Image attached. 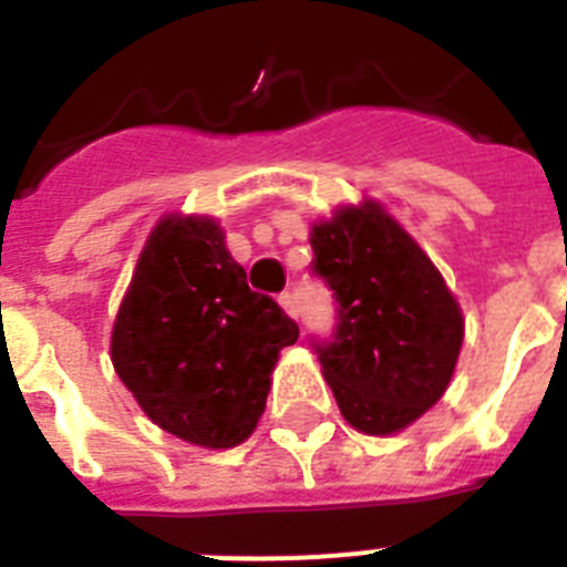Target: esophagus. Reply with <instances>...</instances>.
Returning <instances> with one entry per match:
<instances>
[{
    "label": "esophagus",
    "instance_id": "esophagus-1",
    "mask_svg": "<svg viewBox=\"0 0 567 567\" xmlns=\"http://www.w3.org/2000/svg\"><path fill=\"white\" fill-rule=\"evenodd\" d=\"M280 307L287 309L289 315H292V318H298V300H295V295L292 292H280Z\"/></svg>",
    "mask_w": 567,
    "mask_h": 567
}]
</instances>
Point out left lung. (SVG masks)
I'll use <instances>...</instances> for the list:
<instances>
[{
    "label": "left lung",
    "instance_id": "obj_1",
    "mask_svg": "<svg viewBox=\"0 0 567 567\" xmlns=\"http://www.w3.org/2000/svg\"><path fill=\"white\" fill-rule=\"evenodd\" d=\"M312 275L332 289L334 327L309 334L349 423L405 429L443 398L463 346V315L429 255L378 204L312 227Z\"/></svg>",
    "mask_w": 567,
    "mask_h": 567
}]
</instances>
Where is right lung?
<instances>
[{"instance_id":"right-lung-1","label":"right lung","mask_w":567,"mask_h":567,"mask_svg":"<svg viewBox=\"0 0 567 567\" xmlns=\"http://www.w3.org/2000/svg\"><path fill=\"white\" fill-rule=\"evenodd\" d=\"M298 323L247 272L209 218H164L113 327V365L147 417L207 449L255 432L269 374Z\"/></svg>"}]
</instances>
